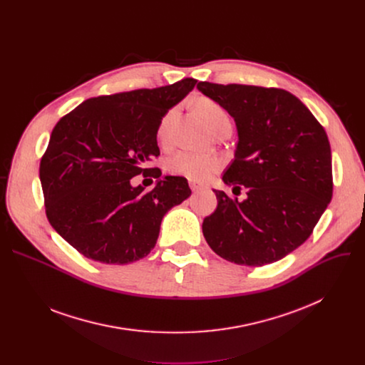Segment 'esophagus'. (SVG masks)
Instances as JSON below:
<instances>
[{
  "instance_id": "34e87169",
  "label": "esophagus",
  "mask_w": 365,
  "mask_h": 365,
  "mask_svg": "<svg viewBox=\"0 0 365 365\" xmlns=\"http://www.w3.org/2000/svg\"><path fill=\"white\" fill-rule=\"evenodd\" d=\"M189 186H190V189H192L193 192H197V190L203 189V185H200L199 182H195V180H189Z\"/></svg>"
}]
</instances>
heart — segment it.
<instances>
[{"label":"heart","mask_w":365,"mask_h":365,"mask_svg":"<svg viewBox=\"0 0 365 365\" xmlns=\"http://www.w3.org/2000/svg\"><path fill=\"white\" fill-rule=\"evenodd\" d=\"M196 111L205 121V124L214 131L218 127L231 124L228 113L218 102L210 98H199L196 101ZM175 111H169L160 121L158 128V137L165 141L169 135V128L173 120ZM221 168V160L214 155H203L189 151H179L168 160V170L173 175L187 178L195 182H205Z\"/></svg>","instance_id":"heart-1"}]
</instances>
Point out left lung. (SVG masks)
<instances>
[{
	"label": "left lung",
	"mask_w": 365,
	"mask_h": 365,
	"mask_svg": "<svg viewBox=\"0 0 365 365\" xmlns=\"http://www.w3.org/2000/svg\"><path fill=\"white\" fill-rule=\"evenodd\" d=\"M196 88L234 118L238 143L222 180L235 195L248 189L242 202L214 190L218 206L203 220V237L235 264L279 262L309 238L331 202L328 135L284 89L210 82Z\"/></svg>",
	"instance_id": "obj_1"
}]
</instances>
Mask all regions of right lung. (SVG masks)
Instances as JSON below:
<instances>
[{"mask_svg":"<svg viewBox=\"0 0 365 365\" xmlns=\"http://www.w3.org/2000/svg\"><path fill=\"white\" fill-rule=\"evenodd\" d=\"M196 82L91 98L51 131L40 162L46 215L86 258L128 264L145 257L166 212L190 196L185 178L162 176L144 163L160 154L162 118ZM140 173L158 179L151 191L130 185Z\"/></svg>","mask_w":365,"mask_h":365,"instance_id":"obj_1","label":"right lung"}]
</instances>
